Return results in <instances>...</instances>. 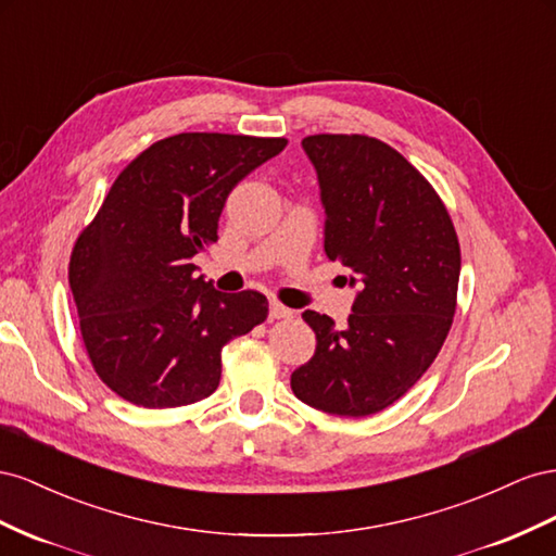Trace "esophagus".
<instances>
[{
	"label": "esophagus",
	"mask_w": 556,
	"mask_h": 556,
	"mask_svg": "<svg viewBox=\"0 0 556 556\" xmlns=\"http://www.w3.org/2000/svg\"><path fill=\"white\" fill-rule=\"evenodd\" d=\"M293 309H289V307H283L281 303H277V300H273V303H269V319H293Z\"/></svg>",
	"instance_id": "esophagus-1"
}]
</instances>
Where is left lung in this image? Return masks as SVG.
<instances>
[{"mask_svg":"<svg viewBox=\"0 0 556 556\" xmlns=\"http://www.w3.org/2000/svg\"><path fill=\"white\" fill-rule=\"evenodd\" d=\"M303 149L319 179L324 251L358 289L344 326L303 312L314 356L293 370L300 401L328 415L368 417L417 384L445 342L462 251L445 204L384 141L312 135Z\"/></svg>","mask_w":556,"mask_h":556,"instance_id":"1","label":"left lung"}]
</instances>
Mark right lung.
<instances>
[{"instance_id": "add662e5", "label": "right lung", "mask_w": 556, "mask_h": 556, "mask_svg": "<svg viewBox=\"0 0 556 556\" xmlns=\"http://www.w3.org/2000/svg\"><path fill=\"white\" fill-rule=\"evenodd\" d=\"M287 139L181 132L125 167L78 235L70 287L94 372L123 401L165 409L207 399L224 346L265 321L258 291L220 293L193 256L218 240L230 190Z\"/></svg>"}]
</instances>
